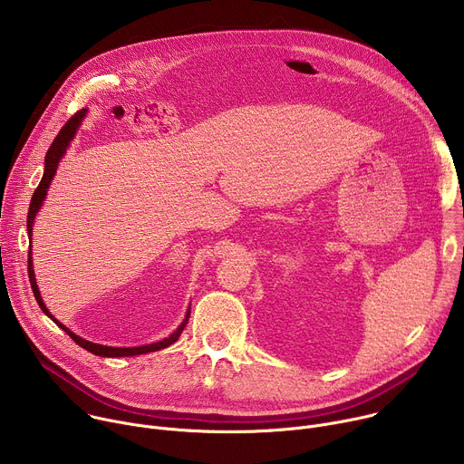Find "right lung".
Masks as SVG:
<instances>
[{
	"instance_id": "obj_1",
	"label": "right lung",
	"mask_w": 464,
	"mask_h": 464,
	"mask_svg": "<svg viewBox=\"0 0 464 464\" xmlns=\"http://www.w3.org/2000/svg\"><path fill=\"white\" fill-rule=\"evenodd\" d=\"M86 115V110L82 108V110H79L73 117H70L68 119V122H65L62 128H60V131H58V136L54 138V141L51 143V147H49V150H47V154H45V170H44V178H42V181L38 183V187H36V190H34V194H33V198H31V206H29V215H27V231H29V237H31V231H33V222H34V217H36V213H38V209L42 208V202H44V198H45V194H47V187H49V183H51V179H53V176H54V172H56V167H58V161H60V158L63 156V152H65V149H68V145H70V141L73 140V136H75V131H77V128H79V124H81V121H82V117ZM27 274H29V281H31V288H33V294H34V297H36V301H38V306L44 310V314L45 315H49L65 334H68L77 345H81L82 349H86V351H90V353H93V354H97V356H106V358H121V356H136V354H147V353H154V351H161V349H165V347H169V345H172L174 342H178V338H179V334L183 333V328H185V324H187V321H188V315H190V310L187 312V315H185V319H183V323L178 326V330L176 333H172L169 338H165L163 342H158V343H150V345H143V347H106V345H97V343H92V342H86V340H82L81 336H77V334H73L70 328H65L62 323H58L51 314H49V310L45 308V304H44V301H42V297H40V292H38V286H36V281H34V272H33V262H31V247H29V260H27Z\"/></svg>"
}]
</instances>
